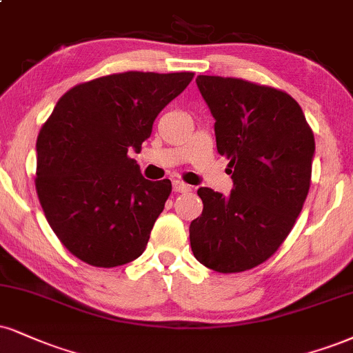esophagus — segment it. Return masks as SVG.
Returning a JSON list of instances; mask_svg holds the SVG:
<instances>
[{
    "mask_svg": "<svg viewBox=\"0 0 353 353\" xmlns=\"http://www.w3.org/2000/svg\"><path fill=\"white\" fill-rule=\"evenodd\" d=\"M172 189H174V192H179V194H185V192H190V185L189 184H185V182H182V181H174L172 182Z\"/></svg>",
    "mask_w": 353,
    "mask_h": 353,
    "instance_id": "1",
    "label": "esophagus"
}]
</instances>
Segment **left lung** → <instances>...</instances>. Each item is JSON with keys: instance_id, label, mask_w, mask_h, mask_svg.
<instances>
[{"instance_id": "1", "label": "left lung", "mask_w": 353, "mask_h": 353, "mask_svg": "<svg viewBox=\"0 0 353 353\" xmlns=\"http://www.w3.org/2000/svg\"><path fill=\"white\" fill-rule=\"evenodd\" d=\"M195 82L215 118L233 189L227 197L197 190L203 210L190 223V246L207 268L241 273L273 256L294 227L311 188L316 141L290 93L219 75Z\"/></svg>"}]
</instances>
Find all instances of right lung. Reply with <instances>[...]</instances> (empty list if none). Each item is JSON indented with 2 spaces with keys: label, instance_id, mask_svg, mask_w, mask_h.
I'll return each instance as SVG.
<instances>
[{
  "label": "right lung",
  "instance_id": "obj_1",
  "mask_svg": "<svg viewBox=\"0 0 353 353\" xmlns=\"http://www.w3.org/2000/svg\"><path fill=\"white\" fill-rule=\"evenodd\" d=\"M192 72H121L72 87L37 136L36 190L69 252L97 268L136 260L171 195L169 179H144L130 158L152 123L192 82Z\"/></svg>",
  "mask_w": 353,
  "mask_h": 353
}]
</instances>
